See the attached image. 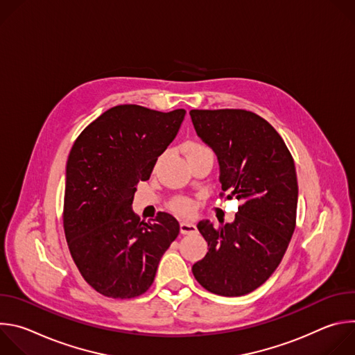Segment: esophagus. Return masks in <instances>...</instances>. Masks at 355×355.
Listing matches in <instances>:
<instances>
[{
    "label": "esophagus",
    "mask_w": 355,
    "mask_h": 355,
    "mask_svg": "<svg viewBox=\"0 0 355 355\" xmlns=\"http://www.w3.org/2000/svg\"><path fill=\"white\" fill-rule=\"evenodd\" d=\"M180 230L182 234H191L196 232V225L192 222H181L180 223Z\"/></svg>",
    "instance_id": "34e87169"
}]
</instances>
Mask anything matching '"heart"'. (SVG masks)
<instances>
[{"mask_svg": "<svg viewBox=\"0 0 355 355\" xmlns=\"http://www.w3.org/2000/svg\"><path fill=\"white\" fill-rule=\"evenodd\" d=\"M182 148H184V153H185L187 159H189L192 156H196V155H200V153H208V151H211L205 144H202L199 141H187ZM171 208L175 212L181 214V215H188V214L192 212L193 205H192V202L187 198H177V199L173 200Z\"/></svg>", "mask_w": 355, "mask_h": 355, "instance_id": "obj_1", "label": "heart"}]
</instances>
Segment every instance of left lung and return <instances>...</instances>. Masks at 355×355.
<instances>
[{"label":"left lung","mask_w":355,"mask_h":355,"mask_svg":"<svg viewBox=\"0 0 355 355\" xmlns=\"http://www.w3.org/2000/svg\"><path fill=\"white\" fill-rule=\"evenodd\" d=\"M198 137L218 157L219 182L241 205L232 223L205 219L198 230L207 256L192 266L212 293L243 296L263 285L279 266L295 230L297 180L293 159L278 132L244 110H192Z\"/></svg>","instance_id":"8db88e82"}]
</instances>
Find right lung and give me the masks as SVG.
Instances as JSON below:
<instances>
[{
    "instance_id": "obj_1",
    "label": "right lung",
    "mask_w": 355,
    "mask_h": 355,
    "mask_svg": "<svg viewBox=\"0 0 355 355\" xmlns=\"http://www.w3.org/2000/svg\"><path fill=\"white\" fill-rule=\"evenodd\" d=\"M185 110L159 112L118 105L89 123L66 166L64 233L83 278L99 293L130 299L153 284L180 223L160 212L140 222L132 211L139 181L177 136Z\"/></svg>"
}]
</instances>
